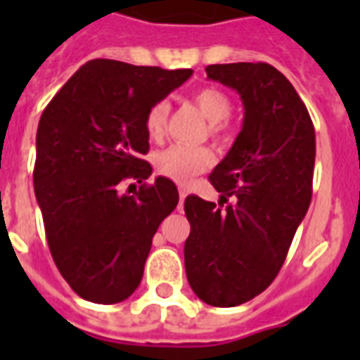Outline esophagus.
<instances>
[{
	"label": "esophagus",
	"mask_w": 360,
	"mask_h": 360,
	"mask_svg": "<svg viewBox=\"0 0 360 360\" xmlns=\"http://www.w3.org/2000/svg\"><path fill=\"white\" fill-rule=\"evenodd\" d=\"M185 198H186L185 188H179V209H183V202H185Z\"/></svg>",
	"instance_id": "34e87169"
}]
</instances>
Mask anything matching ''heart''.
Segmentation results:
<instances>
[{
	"mask_svg": "<svg viewBox=\"0 0 360 360\" xmlns=\"http://www.w3.org/2000/svg\"><path fill=\"white\" fill-rule=\"evenodd\" d=\"M192 101L196 103L205 120L211 123L213 134H219L224 123L231 114V101L226 93L214 87H202L192 95ZM169 106L166 101H158L149 108L146 115V130L151 138H160L164 132V124L168 120ZM214 162V155L207 147H194L175 143L155 155V168L164 177L175 181V183H188L192 177L202 174Z\"/></svg>",
	"mask_w": 360,
	"mask_h": 360,
	"instance_id": "b5f03b06",
	"label": "heart"
}]
</instances>
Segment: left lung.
<instances>
[{
  "instance_id": "8db88e82",
  "label": "left lung",
  "mask_w": 360,
  "mask_h": 360,
  "mask_svg": "<svg viewBox=\"0 0 360 360\" xmlns=\"http://www.w3.org/2000/svg\"><path fill=\"white\" fill-rule=\"evenodd\" d=\"M205 72L239 93L245 120L209 175L220 207L186 196L185 269L203 302L228 308L267 290L284 265L312 200L316 132L295 87L273 65H209Z\"/></svg>"
}]
</instances>
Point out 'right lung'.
Masks as SVG:
<instances>
[{"label": "right lung", "mask_w": 360, "mask_h": 360, "mask_svg": "<svg viewBox=\"0 0 360 360\" xmlns=\"http://www.w3.org/2000/svg\"><path fill=\"white\" fill-rule=\"evenodd\" d=\"M191 69L136 67L93 59L50 101L37 129L33 169L50 252L86 301L114 304L140 285L158 226L179 202L174 181L121 192L151 175L146 115L185 84Z\"/></svg>", "instance_id": "1"}]
</instances>
